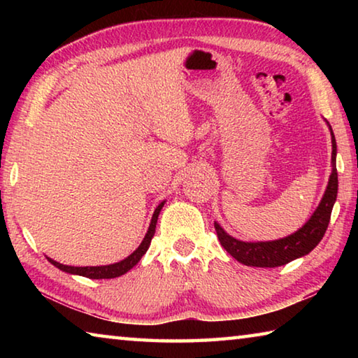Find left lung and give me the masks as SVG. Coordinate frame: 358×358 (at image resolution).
<instances>
[{
	"mask_svg": "<svg viewBox=\"0 0 358 358\" xmlns=\"http://www.w3.org/2000/svg\"><path fill=\"white\" fill-rule=\"evenodd\" d=\"M329 128L331 134V175L329 178V185H327L322 201H320L319 207L314 211L310 220H308L305 226L300 227L295 234L289 235L286 238L251 243V241H241L230 237L220 224L215 222L217 238H220L222 248L230 254V256L237 259L238 262L248 266H262V268L268 266V268H273V266L286 265L290 260L306 256V254H310L314 248L319 245V241L322 240L325 230L329 227L330 215L333 205L336 202L338 194L336 141L330 124Z\"/></svg>",
	"mask_w": 358,
	"mask_h": 358,
	"instance_id": "left-lung-1",
	"label": "left lung"
}]
</instances>
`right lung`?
<instances>
[{
    "label": "right lung",
    "instance_id": "right-lung-1",
    "mask_svg": "<svg viewBox=\"0 0 358 358\" xmlns=\"http://www.w3.org/2000/svg\"><path fill=\"white\" fill-rule=\"evenodd\" d=\"M166 202V201H164ZM164 202H161L157 205L153 217H151V222H150V227L147 230V234H145V238L142 240V243L138 245L137 250L128 256L123 260H120L117 264H110V265H101V266H71V265H63L57 262V260H53L50 257H47L50 260V264H53L59 268L62 271H66V273H71V275H78V276H85V278H90V280H110V278H117L124 275L126 271H129L132 266L138 264V260L142 259V256L147 250L150 248L151 243V238H153L155 235V230H156V222H157V216H159L162 207H164Z\"/></svg>",
    "mask_w": 358,
    "mask_h": 358
}]
</instances>
